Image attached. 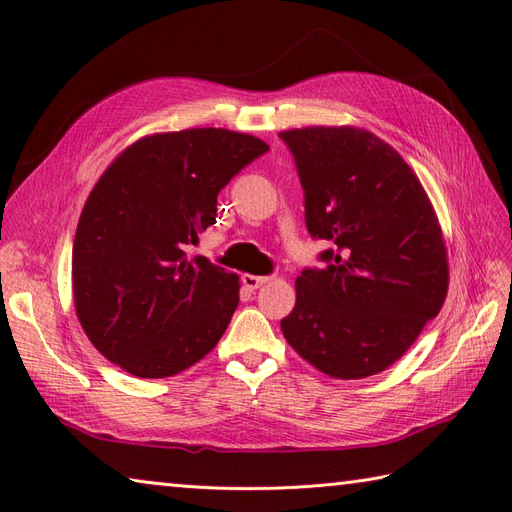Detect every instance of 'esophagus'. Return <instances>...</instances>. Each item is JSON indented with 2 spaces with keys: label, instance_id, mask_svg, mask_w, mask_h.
I'll return each instance as SVG.
<instances>
[{
  "label": "esophagus",
  "instance_id": "34e87169",
  "mask_svg": "<svg viewBox=\"0 0 512 512\" xmlns=\"http://www.w3.org/2000/svg\"><path fill=\"white\" fill-rule=\"evenodd\" d=\"M241 282H243V286H245L247 290H258L260 286H265L267 282H271V277H265V275H250V273H245V275L241 277Z\"/></svg>",
  "mask_w": 512,
  "mask_h": 512
}]
</instances>
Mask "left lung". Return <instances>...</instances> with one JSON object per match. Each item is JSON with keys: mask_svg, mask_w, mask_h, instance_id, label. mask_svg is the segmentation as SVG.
<instances>
[{"mask_svg": "<svg viewBox=\"0 0 512 512\" xmlns=\"http://www.w3.org/2000/svg\"><path fill=\"white\" fill-rule=\"evenodd\" d=\"M305 192L309 235L335 247L297 277L286 342L322 374H380L436 318L448 292L438 215L414 170L363 128L280 132Z\"/></svg>", "mask_w": 512, "mask_h": 512, "instance_id": "left-lung-1", "label": "left lung"}]
</instances>
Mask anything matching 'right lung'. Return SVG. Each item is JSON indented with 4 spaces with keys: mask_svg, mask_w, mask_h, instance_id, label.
<instances>
[{
    "mask_svg": "<svg viewBox=\"0 0 512 512\" xmlns=\"http://www.w3.org/2000/svg\"><path fill=\"white\" fill-rule=\"evenodd\" d=\"M269 145L192 128L123 149L91 190L72 247V294L89 342L136 378H168L220 342L239 277L185 247L215 224L218 194Z\"/></svg>",
    "mask_w": 512,
    "mask_h": 512,
    "instance_id": "right-lung-1",
    "label": "right lung"
}]
</instances>
